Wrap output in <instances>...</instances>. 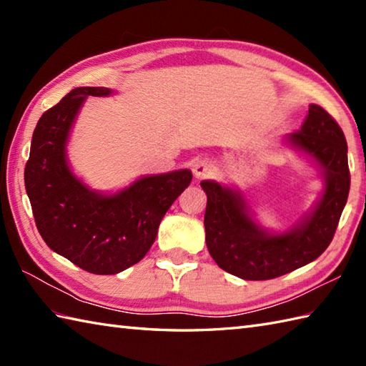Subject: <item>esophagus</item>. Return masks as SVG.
<instances>
[{
	"mask_svg": "<svg viewBox=\"0 0 366 366\" xmlns=\"http://www.w3.org/2000/svg\"><path fill=\"white\" fill-rule=\"evenodd\" d=\"M212 174V165L211 162L207 160H198L195 165H193V176H195L198 181L201 179H206Z\"/></svg>",
	"mask_w": 366,
	"mask_h": 366,
	"instance_id": "obj_1",
	"label": "esophagus"
}]
</instances>
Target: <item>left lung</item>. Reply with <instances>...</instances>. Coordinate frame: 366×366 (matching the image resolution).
<instances>
[{
  "mask_svg": "<svg viewBox=\"0 0 366 366\" xmlns=\"http://www.w3.org/2000/svg\"><path fill=\"white\" fill-rule=\"evenodd\" d=\"M291 143L324 168L325 192L316 211L300 227L272 236L245 211L239 193L203 181L207 195L206 245L219 267L244 280H270L315 261L332 242L351 187L343 130L320 105H310L307 121Z\"/></svg>",
  "mask_w": 366,
  "mask_h": 366,
  "instance_id": "1",
  "label": "left lung"
}]
</instances>
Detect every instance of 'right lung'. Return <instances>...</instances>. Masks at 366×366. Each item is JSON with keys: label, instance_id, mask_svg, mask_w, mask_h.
I'll list each match as a JSON object with an SVG mask.
<instances>
[{"label": "right lung", "instance_id": "1", "mask_svg": "<svg viewBox=\"0 0 366 366\" xmlns=\"http://www.w3.org/2000/svg\"><path fill=\"white\" fill-rule=\"evenodd\" d=\"M108 88H75L46 110L34 129L25 187L36 227L45 244L75 266L113 275L149 252L169 206L189 187L192 173L147 176L129 189L104 197L76 179L66 162V142L75 114L88 96Z\"/></svg>", "mask_w": 366, "mask_h": 366}]
</instances>
